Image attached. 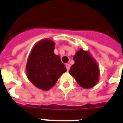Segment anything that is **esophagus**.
I'll return each instance as SVG.
<instances>
[{
    "label": "esophagus",
    "instance_id": "esophagus-1",
    "mask_svg": "<svg viewBox=\"0 0 123 123\" xmlns=\"http://www.w3.org/2000/svg\"><path fill=\"white\" fill-rule=\"evenodd\" d=\"M65 67H66V68H67V70L69 71V69L70 68V65H69V63H67V64L65 65Z\"/></svg>",
    "mask_w": 123,
    "mask_h": 123
}]
</instances>
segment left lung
<instances>
[{"label": "left lung", "instance_id": "8db88e82", "mask_svg": "<svg viewBox=\"0 0 123 123\" xmlns=\"http://www.w3.org/2000/svg\"><path fill=\"white\" fill-rule=\"evenodd\" d=\"M74 64L72 65L69 73L76 82L84 88L93 87L98 81L99 70L97 63L88 51L80 49L74 55Z\"/></svg>", "mask_w": 123, "mask_h": 123}]
</instances>
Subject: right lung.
<instances>
[{"label":"right lung","instance_id":"right-lung-1","mask_svg":"<svg viewBox=\"0 0 123 123\" xmlns=\"http://www.w3.org/2000/svg\"><path fill=\"white\" fill-rule=\"evenodd\" d=\"M54 42L43 40L38 42L28 57L26 74L35 86L44 90H49L60 76L67 71L59 55L54 54Z\"/></svg>","mask_w":123,"mask_h":123}]
</instances>
